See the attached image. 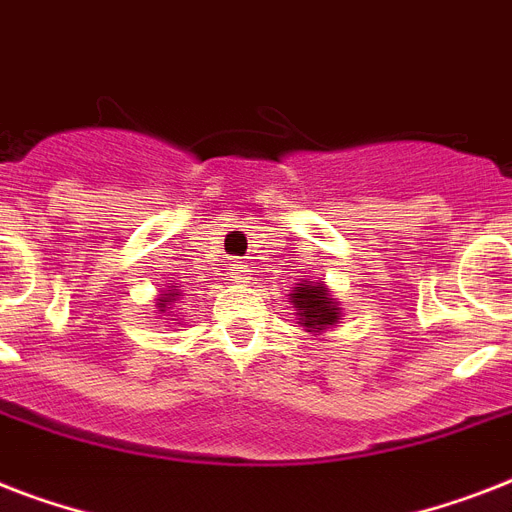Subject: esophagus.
<instances>
[{"instance_id":"34e87169","label":"esophagus","mask_w":512,"mask_h":512,"mask_svg":"<svg viewBox=\"0 0 512 512\" xmlns=\"http://www.w3.org/2000/svg\"><path fill=\"white\" fill-rule=\"evenodd\" d=\"M228 271H231V276H233V281H236V284H247L249 273H252V271H249V265H244L241 260H231Z\"/></svg>"}]
</instances>
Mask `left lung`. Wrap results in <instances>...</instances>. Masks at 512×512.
Returning <instances> with one entry per match:
<instances>
[{"label":"left lung","mask_w":512,"mask_h":512,"mask_svg":"<svg viewBox=\"0 0 512 512\" xmlns=\"http://www.w3.org/2000/svg\"><path fill=\"white\" fill-rule=\"evenodd\" d=\"M292 303H295V308L303 316L300 324L308 327V332L311 329L316 332V329L335 324L337 313H340V308L332 303V297L327 295V289L321 287V284H300V287H295Z\"/></svg>","instance_id":"obj_1"}]
</instances>
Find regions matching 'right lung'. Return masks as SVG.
<instances>
[{"mask_svg": "<svg viewBox=\"0 0 512 512\" xmlns=\"http://www.w3.org/2000/svg\"><path fill=\"white\" fill-rule=\"evenodd\" d=\"M170 295H172V297H175V292H172V289H170ZM172 297H162V303H159V308H164V305H167V303H170V300H172Z\"/></svg>", "mask_w": 512, "mask_h": 512, "instance_id": "1", "label": "right lung"}]
</instances>
